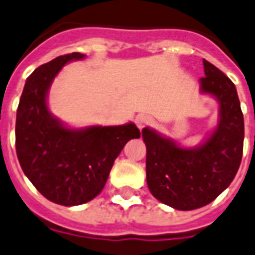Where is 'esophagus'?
I'll list each match as a JSON object with an SVG mask.
<instances>
[{
  "label": "esophagus",
  "instance_id": "obj_1",
  "mask_svg": "<svg viewBox=\"0 0 255 255\" xmlns=\"http://www.w3.org/2000/svg\"><path fill=\"white\" fill-rule=\"evenodd\" d=\"M152 119L149 118L148 115H144V114H139V115L136 116V119H135V123L136 126L141 129V128L144 127H147L148 124H151Z\"/></svg>",
  "mask_w": 255,
  "mask_h": 255
}]
</instances>
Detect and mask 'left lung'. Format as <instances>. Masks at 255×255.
Wrapping results in <instances>:
<instances>
[{"label":"left lung","mask_w":255,"mask_h":255,"mask_svg":"<svg viewBox=\"0 0 255 255\" xmlns=\"http://www.w3.org/2000/svg\"><path fill=\"white\" fill-rule=\"evenodd\" d=\"M205 77L200 91L214 96L220 119L208 139L194 148L145 127L147 184L160 202L178 210H193L216 200L233 181L242 160L244 115L236 86L210 62L202 59Z\"/></svg>","instance_id":"1"}]
</instances>
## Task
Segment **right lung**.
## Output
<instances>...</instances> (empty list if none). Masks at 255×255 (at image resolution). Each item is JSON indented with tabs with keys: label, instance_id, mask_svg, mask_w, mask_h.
<instances>
[{
	"label": "right lung",
	"instance_id": "right-lung-1",
	"mask_svg": "<svg viewBox=\"0 0 255 255\" xmlns=\"http://www.w3.org/2000/svg\"><path fill=\"white\" fill-rule=\"evenodd\" d=\"M86 55H61L26 79L15 120V149L26 177L47 200L65 206L91 201L103 190L114 161L128 140L140 137L133 123L69 128L51 115L47 92L62 67Z\"/></svg>",
	"mask_w": 255,
	"mask_h": 255
}]
</instances>
